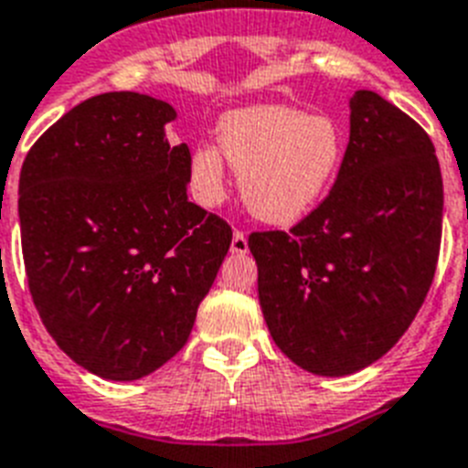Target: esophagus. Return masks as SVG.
I'll use <instances>...</instances> for the list:
<instances>
[{
    "label": "esophagus",
    "instance_id": "obj_1",
    "mask_svg": "<svg viewBox=\"0 0 468 468\" xmlns=\"http://www.w3.org/2000/svg\"><path fill=\"white\" fill-rule=\"evenodd\" d=\"M249 250V241H246V234L243 231H234V237H231V253H237V256H243Z\"/></svg>",
    "mask_w": 468,
    "mask_h": 468
}]
</instances>
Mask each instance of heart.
<instances>
[{
    "mask_svg": "<svg viewBox=\"0 0 468 468\" xmlns=\"http://www.w3.org/2000/svg\"><path fill=\"white\" fill-rule=\"evenodd\" d=\"M239 172V193L253 218L294 225L318 206L345 160V136L327 114L284 104L227 112L218 123V150L198 145L188 162L193 196L212 206L225 196V165Z\"/></svg>",
    "mask_w": 468,
    "mask_h": 468,
    "instance_id": "b5f03b06",
    "label": "heart"
}]
</instances>
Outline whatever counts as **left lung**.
Returning <instances> with one entry per match:
<instances>
[{
	"label": "left lung",
	"mask_w": 468,
	"mask_h": 468,
	"mask_svg": "<svg viewBox=\"0 0 468 468\" xmlns=\"http://www.w3.org/2000/svg\"><path fill=\"white\" fill-rule=\"evenodd\" d=\"M349 145L330 196L289 231H253L258 299L296 366L351 376L385 356L433 284L442 176L433 141L373 90L349 100Z\"/></svg>",
	"instance_id": "8db88e82"
}]
</instances>
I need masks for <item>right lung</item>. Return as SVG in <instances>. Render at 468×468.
<instances>
[{
  "instance_id": "1",
  "label": "right lung",
  "mask_w": 468,
  "mask_h": 468,
  "mask_svg": "<svg viewBox=\"0 0 468 468\" xmlns=\"http://www.w3.org/2000/svg\"><path fill=\"white\" fill-rule=\"evenodd\" d=\"M169 102L102 92L49 126L18 179L23 262L59 349L129 382L186 345L231 227L186 196V143Z\"/></svg>"
}]
</instances>
